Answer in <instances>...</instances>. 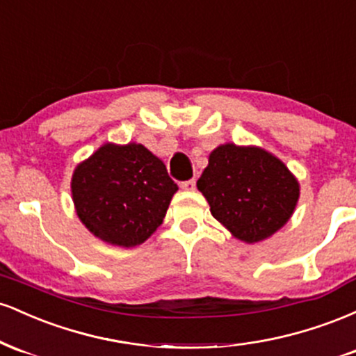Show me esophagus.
<instances>
[{
	"label": "esophagus",
	"mask_w": 356,
	"mask_h": 356,
	"mask_svg": "<svg viewBox=\"0 0 356 356\" xmlns=\"http://www.w3.org/2000/svg\"><path fill=\"white\" fill-rule=\"evenodd\" d=\"M181 187L184 191H194L195 189V179H189V181L181 182Z\"/></svg>",
	"instance_id": "esophagus-1"
}]
</instances>
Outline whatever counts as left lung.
Wrapping results in <instances>:
<instances>
[{"label":"left lung","instance_id":"1","mask_svg":"<svg viewBox=\"0 0 356 356\" xmlns=\"http://www.w3.org/2000/svg\"><path fill=\"white\" fill-rule=\"evenodd\" d=\"M211 214L244 243H259L288 222L300 184L280 159L259 147L224 144L197 181Z\"/></svg>","mask_w":356,"mask_h":356}]
</instances>
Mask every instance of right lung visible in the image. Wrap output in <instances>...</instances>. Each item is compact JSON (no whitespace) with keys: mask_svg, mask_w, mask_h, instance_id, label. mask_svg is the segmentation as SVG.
I'll list each match as a JSON object with an SVG mask.
<instances>
[{"mask_svg":"<svg viewBox=\"0 0 356 356\" xmlns=\"http://www.w3.org/2000/svg\"><path fill=\"white\" fill-rule=\"evenodd\" d=\"M177 184L142 144H105L76 165L72 197L85 227L113 246L134 248L162 224Z\"/></svg>","mask_w":356,"mask_h":356,"instance_id":"1","label":"right lung"}]
</instances>
